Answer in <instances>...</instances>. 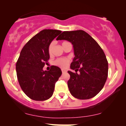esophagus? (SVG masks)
<instances>
[{
	"label": "esophagus",
	"instance_id": "1",
	"mask_svg": "<svg viewBox=\"0 0 126 126\" xmlns=\"http://www.w3.org/2000/svg\"><path fill=\"white\" fill-rule=\"evenodd\" d=\"M62 73H65V72H66V70H64V69H62Z\"/></svg>",
	"mask_w": 126,
	"mask_h": 126
}]
</instances>
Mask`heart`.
<instances>
[{"mask_svg": "<svg viewBox=\"0 0 126 126\" xmlns=\"http://www.w3.org/2000/svg\"><path fill=\"white\" fill-rule=\"evenodd\" d=\"M67 43H69L67 41L63 42V43H62V46L64 47L65 45L67 44ZM54 44V42H51V43L50 44V45H49L48 48V53L50 54H51ZM69 62H70V59L68 58V57H61V58H58L56 59V60H55L54 62H53V64L54 65H56V66H58L60 67L64 68L67 66L68 64L69 63Z\"/></svg>", "mask_w": 126, "mask_h": 126, "instance_id": "b5f03b06", "label": "heart"}]
</instances>
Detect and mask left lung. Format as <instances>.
I'll return each instance as SVG.
<instances>
[{"label": "left lung", "instance_id": "1", "mask_svg": "<svg viewBox=\"0 0 126 126\" xmlns=\"http://www.w3.org/2000/svg\"><path fill=\"white\" fill-rule=\"evenodd\" d=\"M56 40H65L73 44L75 57L68 71V88L72 96L79 99L94 97L104 86L108 65L104 52L97 42L83 30L64 31ZM78 73H77V71Z\"/></svg>", "mask_w": 126, "mask_h": 126}]
</instances>
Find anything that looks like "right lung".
<instances>
[{
  "instance_id": "add662e5",
  "label": "right lung",
  "mask_w": 126,
  "mask_h": 126,
  "mask_svg": "<svg viewBox=\"0 0 126 126\" xmlns=\"http://www.w3.org/2000/svg\"><path fill=\"white\" fill-rule=\"evenodd\" d=\"M61 32L56 30H42L22 49L16 64L17 78L22 90L33 100L45 101L51 97L55 83L62 75L57 66H51L48 71L43 69L50 59L49 45Z\"/></svg>"
}]
</instances>
